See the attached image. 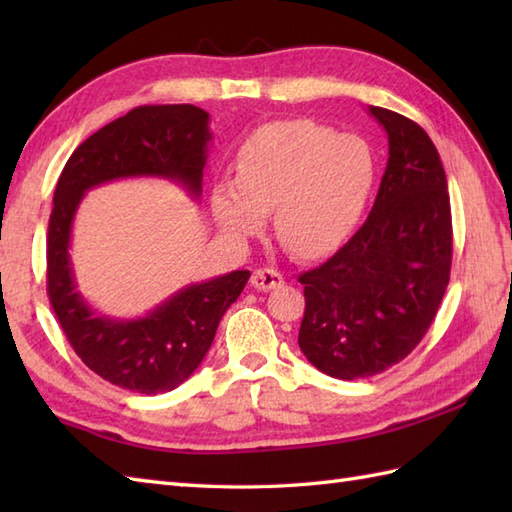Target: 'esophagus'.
<instances>
[{
    "label": "esophagus",
    "mask_w": 512,
    "mask_h": 512,
    "mask_svg": "<svg viewBox=\"0 0 512 512\" xmlns=\"http://www.w3.org/2000/svg\"><path fill=\"white\" fill-rule=\"evenodd\" d=\"M250 284L257 290H273L284 284V275L275 268H259L255 270L253 277H250Z\"/></svg>",
    "instance_id": "34e87169"
}]
</instances>
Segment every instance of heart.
I'll return each instance as SVG.
<instances>
[{
	"mask_svg": "<svg viewBox=\"0 0 512 512\" xmlns=\"http://www.w3.org/2000/svg\"><path fill=\"white\" fill-rule=\"evenodd\" d=\"M376 182L367 140L295 118L266 123L237 147L235 178L211 187V211L231 242L255 237L273 209L275 231L301 257L343 246L361 224Z\"/></svg>",
	"mask_w": 512,
	"mask_h": 512,
	"instance_id": "1",
	"label": "heart"
}]
</instances>
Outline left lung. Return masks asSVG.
Masks as SVG:
<instances>
[{"label": "left lung", "instance_id": "left-lung-1", "mask_svg": "<svg viewBox=\"0 0 512 512\" xmlns=\"http://www.w3.org/2000/svg\"><path fill=\"white\" fill-rule=\"evenodd\" d=\"M389 138L372 213L343 248L299 275L306 312L299 347L341 380L385 372L427 334L449 284L451 202L427 132L385 107H369Z\"/></svg>", "mask_w": 512, "mask_h": 512}]
</instances>
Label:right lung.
<instances>
[{"label":"right lung","mask_w":512,"mask_h":512,"mask_svg":"<svg viewBox=\"0 0 512 512\" xmlns=\"http://www.w3.org/2000/svg\"><path fill=\"white\" fill-rule=\"evenodd\" d=\"M209 114L195 105H143L101 127L74 149L54 189L48 224V297L72 350L107 383L165 394L184 383L209 352L224 312L242 295L248 270L191 284L147 317H99L76 292L70 233L83 193L132 176H162L202 193Z\"/></svg>","instance_id":"right-lung-1"}]
</instances>
